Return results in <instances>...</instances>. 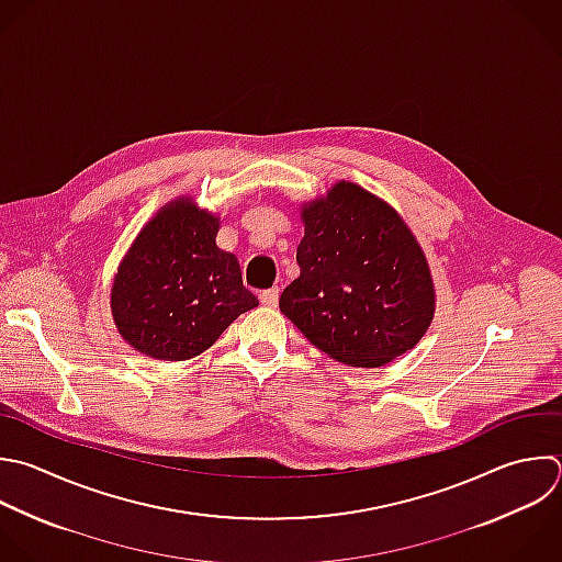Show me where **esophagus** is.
<instances>
[{
    "mask_svg": "<svg viewBox=\"0 0 562 562\" xmlns=\"http://www.w3.org/2000/svg\"><path fill=\"white\" fill-rule=\"evenodd\" d=\"M259 301H261V305H266V307H277V303H279V288L263 290V292L259 294Z\"/></svg>",
    "mask_w": 562,
    "mask_h": 562,
    "instance_id": "esophagus-1",
    "label": "esophagus"
}]
</instances>
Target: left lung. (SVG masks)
Listing matches in <instances>:
<instances>
[{
    "mask_svg": "<svg viewBox=\"0 0 562 562\" xmlns=\"http://www.w3.org/2000/svg\"><path fill=\"white\" fill-rule=\"evenodd\" d=\"M301 274L283 290L281 312L349 367H384L413 349L432 323L435 285L400 213L340 180L301 206Z\"/></svg>",
    "mask_w": 562,
    "mask_h": 562,
    "instance_id": "8db88e82",
    "label": "left lung"
}]
</instances>
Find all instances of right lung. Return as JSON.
<instances>
[{
    "instance_id": "add662e5",
    "label": "right lung",
    "mask_w": 562,
    "mask_h": 562,
    "mask_svg": "<svg viewBox=\"0 0 562 562\" xmlns=\"http://www.w3.org/2000/svg\"><path fill=\"white\" fill-rule=\"evenodd\" d=\"M220 217L191 195L165 204L136 235L114 274L110 307L136 351L180 362L206 351L259 305L233 252L217 246Z\"/></svg>"
}]
</instances>
